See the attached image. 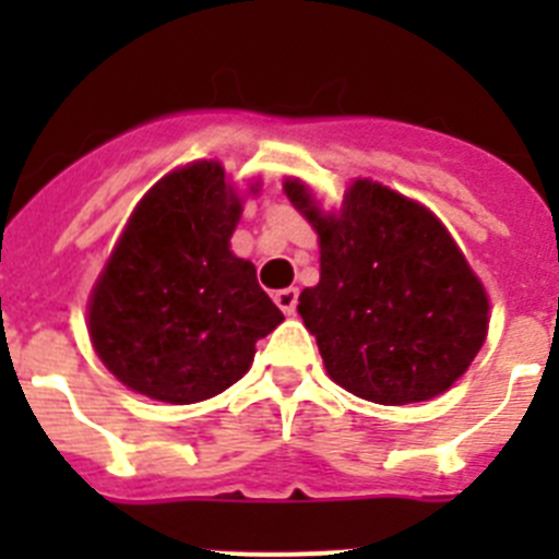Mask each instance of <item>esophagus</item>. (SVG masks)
<instances>
[{
  "label": "esophagus",
  "instance_id": "obj_1",
  "mask_svg": "<svg viewBox=\"0 0 559 559\" xmlns=\"http://www.w3.org/2000/svg\"><path fill=\"white\" fill-rule=\"evenodd\" d=\"M274 302H276V308L283 310L285 316H294L296 313V302H299V290H296V288L276 290Z\"/></svg>",
  "mask_w": 559,
  "mask_h": 559
}]
</instances>
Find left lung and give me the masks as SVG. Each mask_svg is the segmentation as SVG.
I'll use <instances>...</instances> for the list:
<instances>
[{"label":"left lung","mask_w":559,"mask_h":559,"mask_svg":"<svg viewBox=\"0 0 559 559\" xmlns=\"http://www.w3.org/2000/svg\"><path fill=\"white\" fill-rule=\"evenodd\" d=\"M285 195L319 235V285L299 296L324 369L380 406L423 403L467 372L487 338L490 299L442 221L358 179L324 215L299 179Z\"/></svg>","instance_id":"8db88e82"}]
</instances>
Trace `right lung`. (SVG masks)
<instances>
[{
    "instance_id": "1",
    "label": "right lung",
    "mask_w": 559,
    "mask_h": 559,
    "mask_svg": "<svg viewBox=\"0 0 559 559\" xmlns=\"http://www.w3.org/2000/svg\"><path fill=\"white\" fill-rule=\"evenodd\" d=\"M240 212L218 162L167 173L136 204L88 299L95 353L122 386L187 406L249 372L285 316L231 254Z\"/></svg>"
}]
</instances>
